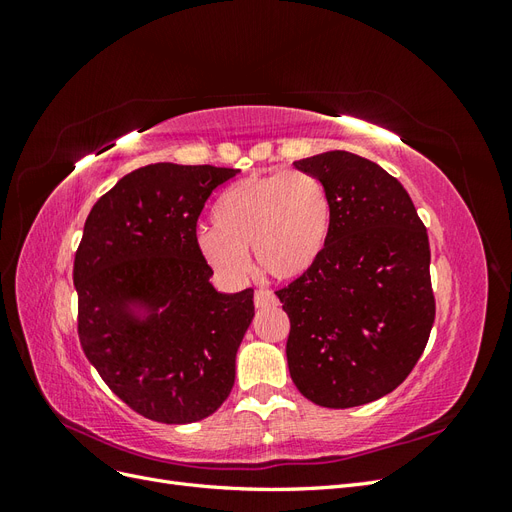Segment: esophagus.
I'll return each mask as SVG.
<instances>
[{
	"label": "esophagus",
	"mask_w": 512,
	"mask_h": 512,
	"mask_svg": "<svg viewBox=\"0 0 512 512\" xmlns=\"http://www.w3.org/2000/svg\"><path fill=\"white\" fill-rule=\"evenodd\" d=\"M254 305L256 307H267V305H277L275 294L271 290H256L254 294Z\"/></svg>",
	"instance_id": "esophagus-1"
}]
</instances>
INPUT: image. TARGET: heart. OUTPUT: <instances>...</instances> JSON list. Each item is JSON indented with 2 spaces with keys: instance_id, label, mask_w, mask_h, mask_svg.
<instances>
[{
  "instance_id": "heart-1",
  "label": "heart",
  "mask_w": 512,
  "mask_h": 512,
  "mask_svg": "<svg viewBox=\"0 0 512 512\" xmlns=\"http://www.w3.org/2000/svg\"><path fill=\"white\" fill-rule=\"evenodd\" d=\"M213 226L198 228L196 250L226 280L250 269L247 250L273 280H299L324 256L333 205L324 183L309 173H269L241 179L218 198Z\"/></svg>"
}]
</instances>
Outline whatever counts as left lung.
<instances>
[{"label":"left lung","mask_w":512,"mask_h":512,"mask_svg":"<svg viewBox=\"0 0 512 512\" xmlns=\"http://www.w3.org/2000/svg\"><path fill=\"white\" fill-rule=\"evenodd\" d=\"M294 168L329 190L333 230L318 265L277 290L290 378L316 406H363L395 391L427 346L436 318L427 228L376 162L327 151Z\"/></svg>","instance_id":"8db88e82"}]
</instances>
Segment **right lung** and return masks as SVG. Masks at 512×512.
Returning a JSON list of instances; mask_svg holds the SVG:
<instances>
[{"instance_id":"obj_1","label":"right lung","mask_w":512,"mask_h":512,"mask_svg":"<svg viewBox=\"0 0 512 512\" xmlns=\"http://www.w3.org/2000/svg\"><path fill=\"white\" fill-rule=\"evenodd\" d=\"M237 168L149 164L89 211L74 258L79 339L123 404L166 425L218 410L254 318V290L218 292L196 222Z\"/></svg>"}]
</instances>
